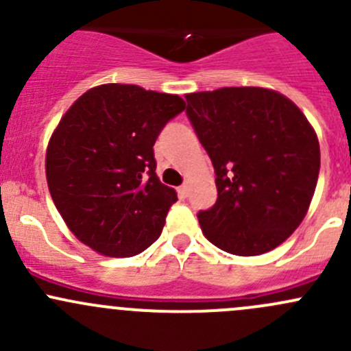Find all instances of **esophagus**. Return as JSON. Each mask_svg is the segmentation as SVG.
Instances as JSON below:
<instances>
[{"label":"esophagus","instance_id":"obj_1","mask_svg":"<svg viewBox=\"0 0 351 351\" xmlns=\"http://www.w3.org/2000/svg\"><path fill=\"white\" fill-rule=\"evenodd\" d=\"M178 195L182 198H185L186 195H189V185H182L178 189Z\"/></svg>","mask_w":351,"mask_h":351}]
</instances>
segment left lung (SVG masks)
Here are the masks:
<instances>
[{
    "label": "left lung",
    "instance_id": "obj_1",
    "mask_svg": "<svg viewBox=\"0 0 351 351\" xmlns=\"http://www.w3.org/2000/svg\"><path fill=\"white\" fill-rule=\"evenodd\" d=\"M186 115L215 169L217 200L198 212L222 251L256 256L299 228L319 176V141L278 91L231 86L186 95Z\"/></svg>",
    "mask_w": 351,
    "mask_h": 351
}]
</instances>
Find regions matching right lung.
Here are the masks:
<instances>
[{
    "label": "right lung",
    "mask_w": 351,
    "mask_h": 351,
    "mask_svg": "<svg viewBox=\"0 0 351 351\" xmlns=\"http://www.w3.org/2000/svg\"><path fill=\"white\" fill-rule=\"evenodd\" d=\"M185 110L178 95L101 84L81 95L45 154L49 192L67 228L113 258L143 253L161 236L176 192L156 176L153 146Z\"/></svg>",
    "instance_id": "right-lung-1"
}]
</instances>
